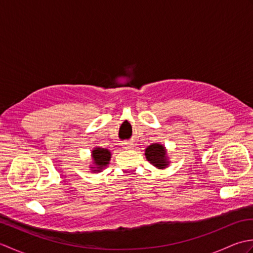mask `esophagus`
Wrapping results in <instances>:
<instances>
[{
    "mask_svg": "<svg viewBox=\"0 0 253 253\" xmlns=\"http://www.w3.org/2000/svg\"><path fill=\"white\" fill-rule=\"evenodd\" d=\"M123 148L126 150H131V149H133V144L130 142H125V143H123Z\"/></svg>",
    "mask_w": 253,
    "mask_h": 253,
    "instance_id": "34e87169",
    "label": "esophagus"
}]
</instances>
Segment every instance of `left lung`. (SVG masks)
<instances>
[{
    "label": "left lung",
    "instance_id": "obj_1",
    "mask_svg": "<svg viewBox=\"0 0 253 253\" xmlns=\"http://www.w3.org/2000/svg\"><path fill=\"white\" fill-rule=\"evenodd\" d=\"M144 155L152 164L159 169H164L169 165V159L168 155V150L162 143H152L144 150Z\"/></svg>",
    "mask_w": 253,
    "mask_h": 253
}]
</instances>
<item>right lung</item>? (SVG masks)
I'll return each instance as SVG.
<instances>
[{
  "label": "right lung",
  "instance_id": "1",
  "mask_svg": "<svg viewBox=\"0 0 253 253\" xmlns=\"http://www.w3.org/2000/svg\"><path fill=\"white\" fill-rule=\"evenodd\" d=\"M111 152L110 150L95 147L91 151V159H92V165L90 166V170L92 173H100L102 169H104L111 161Z\"/></svg>",
  "mask_w": 253,
  "mask_h": 253
}]
</instances>
